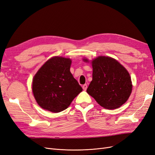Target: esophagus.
Wrapping results in <instances>:
<instances>
[{"mask_svg":"<svg viewBox=\"0 0 155 155\" xmlns=\"http://www.w3.org/2000/svg\"><path fill=\"white\" fill-rule=\"evenodd\" d=\"M82 88H83V89H84V91H86V89H87V84L83 85Z\"/></svg>","mask_w":155,"mask_h":155,"instance_id":"34e87169","label":"esophagus"}]
</instances>
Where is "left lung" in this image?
<instances>
[{
	"label": "left lung",
	"mask_w": 155,
	"mask_h": 155,
	"mask_svg": "<svg viewBox=\"0 0 155 155\" xmlns=\"http://www.w3.org/2000/svg\"><path fill=\"white\" fill-rule=\"evenodd\" d=\"M84 61L89 62L84 59ZM93 80L87 93L107 109H116L129 98L132 84L128 71L116 59L99 56L92 61Z\"/></svg>",
	"instance_id": "left-lung-1"
}]
</instances>
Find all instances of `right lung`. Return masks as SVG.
<instances>
[{
    "mask_svg": "<svg viewBox=\"0 0 155 155\" xmlns=\"http://www.w3.org/2000/svg\"><path fill=\"white\" fill-rule=\"evenodd\" d=\"M71 60L55 56L48 60L32 80V92L38 104L45 110L59 112L70 106L82 91L70 72Z\"/></svg>",
    "mask_w": 155,
    "mask_h": 155,
    "instance_id": "obj_1",
    "label": "right lung"
}]
</instances>
